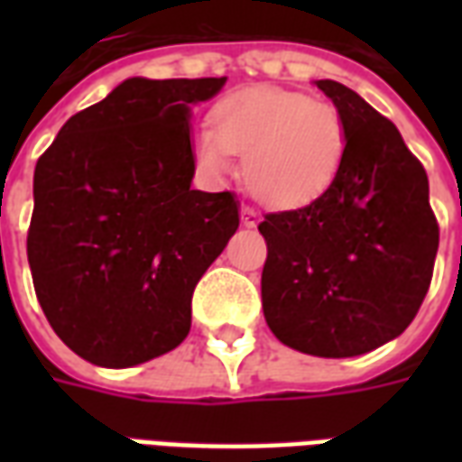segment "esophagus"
Segmentation results:
<instances>
[{
  "label": "esophagus",
  "instance_id": "obj_1",
  "mask_svg": "<svg viewBox=\"0 0 462 462\" xmlns=\"http://www.w3.org/2000/svg\"><path fill=\"white\" fill-rule=\"evenodd\" d=\"M260 220H262V215L254 210V208H247V205L242 208V225H245V227H257Z\"/></svg>",
  "mask_w": 462,
  "mask_h": 462
}]
</instances>
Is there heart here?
<instances>
[{
    "mask_svg": "<svg viewBox=\"0 0 462 462\" xmlns=\"http://www.w3.org/2000/svg\"><path fill=\"white\" fill-rule=\"evenodd\" d=\"M195 161L210 178H230L235 152H242V180L272 208L310 205L337 180L346 125L327 101L252 86L225 96L212 108V125L192 133Z\"/></svg>",
    "mask_w": 462,
    "mask_h": 462,
    "instance_id": "obj_1",
    "label": "heart"
}]
</instances>
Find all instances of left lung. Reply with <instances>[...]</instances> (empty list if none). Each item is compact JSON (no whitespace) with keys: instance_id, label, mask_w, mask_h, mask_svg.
Returning <instances> with one entry per match:
<instances>
[{"instance_id":"left-lung-1","label":"left lung","mask_w":462,"mask_h":462,"mask_svg":"<svg viewBox=\"0 0 462 462\" xmlns=\"http://www.w3.org/2000/svg\"><path fill=\"white\" fill-rule=\"evenodd\" d=\"M314 84L344 118L346 152L321 198L260 222L262 310L284 346L361 356L416 317L433 277L438 222L426 171L396 125L348 86Z\"/></svg>"}]
</instances>
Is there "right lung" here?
Wrapping results in <instances>:
<instances>
[{
  "label": "right lung",
  "mask_w": 462,
  "mask_h": 462,
  "mask_svg": "<svg viewBox=\"0 0 462 462\" xmlns=\"http://www.w3.org/2000/svg\"><path fill=\"white\" fill-rule=\"evenodd\" d=\"M222 79H125L71 116L34 171L26 257L36 300L104 368L162 356L190 331L195 284L240 227L232 192L192 190V106Z\"/></svg>",
  "instance_id": "add662e5"
}]
</instances>
